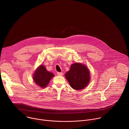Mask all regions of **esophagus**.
Wrapping results in <instances>:
<instances>
[{
  "label": "esophagus",
  "instance_id": "obj_1",
  "mask_svg": "<svg viewBox=\"0 0 129 129\" xmlns=\"http://www.w3.org/2000/svg\"><path fill=\"white\" fill-rule=\"evenodd\" d=\"M57 75L62 76L63 75V72H58V73H57Z\"/></svg>",
  "mask_w": 129,
  "mask_h": 129
}]
</instances>
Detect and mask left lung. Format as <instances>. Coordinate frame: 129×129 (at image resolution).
Wrapping results in <instances>:
<instances>
[{
  "label": "left lung",
  "mask_w": 129,
  "mask_h": 129,
  "mask_svg": "<svg viewBox=\"0 0 129 129\" xmlns=\"http://www.w3.org/2000/svg\"><path fill=\"white\" fill-rule=\"evenodd\" d=\"M65 77L73 89L81 90L89 84L90 72L85 65L76 63L71 65L70 70L66 73Z\"/></svg>",
  "instance_id": "8db88e82"
}]
</instances>
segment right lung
Here are the masks:
<instances>
[{"label":"right lung","instance_id":"right-lung-1","mask_svg":"<svg viewBox=\"0 0 129 129\" xmlns=\"http://www.w3.org/2000/svg\"><path fill=\"white\" fill-rule=\"evenodd\" d=\"M53 76V73L48 72L45 67L40 65L35 71L33 79L37 85L42 88H45Z\"/></svg>","mask_w":129,"mask_h":129}]
</instances>
